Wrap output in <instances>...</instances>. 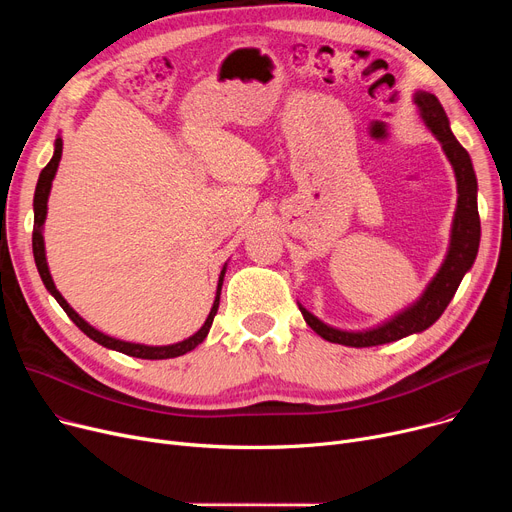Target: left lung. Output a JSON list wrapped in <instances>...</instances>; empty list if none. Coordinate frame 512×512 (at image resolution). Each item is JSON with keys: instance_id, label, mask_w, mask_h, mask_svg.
Segmentation results:
<instances>
[{"instance_id": "left-lung-1", "label": "left lung", "mask_w": 512, "mask_h": 512, "mask_svg": "<svg viewBox=\"0 0 512 512\" xmlns=\"http://www.w3.org/2000/svg\"><path fill=\"white\" fill-rule=\"evenodd\" d=\"M415 103L419 105V112L425 126L432 130L434 137L442 143V149L452 164V170L456 176V191H459V201H456L452 232H450V247H448L446 259L438 270V274L434 276V280L427 284L419 301L402 313L394 315L392 319L384 321V324L378 328L363 330V332L336 330L332 326H326L324 321L317 319L313 313H309L303 305H299L307 326L328 342L363 348V346H378V344L394 342V340L427 330L440 319V315L452 301L456 288H459L463 276L471 270V265L477 257L481 226H479V211H477V178L473 172L471 157L452 134L448 116L436 95L427 91H417Z\"/></svg>"}]
</instances>
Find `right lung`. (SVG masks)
Masks as SVG:
<instances>
[{"mask_svg": "<svg viewBox=\"0 0 512 512\" xmlns=\"http://www.w3.org/2000/svg\"><path fill=\"white\" fill-rule=\"evenodd\" d=\"M60 159H62V139L58 137L56 139V151H53V157L49 164L41 170L39 174V182H37V188H35V199H33V209H35V226H33V255H35V263H37V270H39V276L45 284V288L53 294V299H56L60 303V307L66 311V315L74 321V324L80 328V332H85L91 340H95L97 344L105 346V348H112V351H118V353H124V355H130V357H137V359H174V357H180L188 351H193L195 346H199L207 334H209V328L213 324V317L215 313H218V307H220V292H222V284H224V274H226V265L224 270L220 274V282H218V294H215V301H213V307L205 319V324L201 326V330L197 334H193L191 338H186L182 342H176V344H168V346H147V344H134V342H124V340H116L112 336H105L103 332L95 330L93 326H89L87 321L80 317L68 303L66 299L62 297V294L58 292L56 284H53L51 280V274H49V267H47V259H45V242H43V224H45V215H47V197H49V191H51V180L53 176H56L58 172V166H60Z\"/></svg>", "mask_w": 512, "mask_h": 512, "instance_id": "1", "label": "right lung"}]
</instances>
